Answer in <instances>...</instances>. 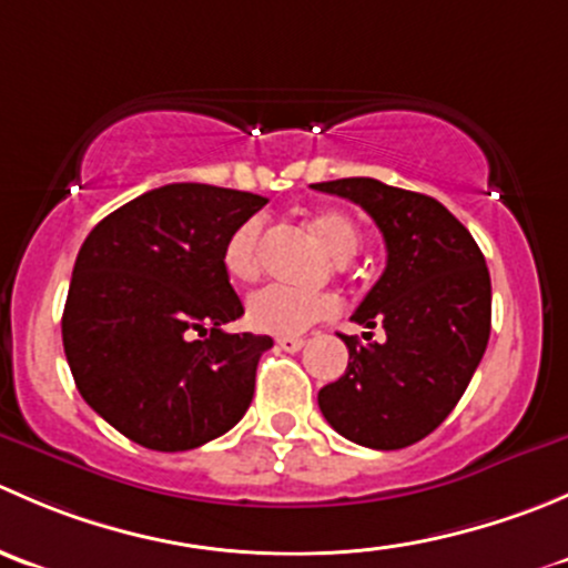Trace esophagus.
I'll list each match as a JSON object with an SVG mask.
<instances>
[{"mask_svg": "<svg viewBox=\"0 0 568 568\" xmlns=\"http://www.w3.org/2000/svg\"><path fill=\"white\" fill-rule=\"evenodd\" d=\"M277 346L283 348V352L294 354V352H300L302 346H305V337H294V335H288V337H277Z\"/></svg>", "mask_w": 568, "mask_h": 568, "instance_id": "obj_1", "label": "esophagus"}]
</instances>
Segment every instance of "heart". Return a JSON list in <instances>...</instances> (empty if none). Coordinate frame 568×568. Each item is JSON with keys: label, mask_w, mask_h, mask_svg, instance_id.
I'll return each instance as SVG.
<instances>
[{"label": "heart", "mask_w": 568, "mask_h": 568, "mask_svg": "<svg viewBox=\"0 0 568 568\" xmlns=\"http://www.w3.org/2000/svg\"><path fill=\"white\" fill-rule=\"evenodd\" d=\"M307 225H311L321 247L335 261H348L363 242L357 222L346 211L318 209L313 211ZM261 216H250L227 236L225 247H222V266H225L227 277L236 280V283H252L261 274ZM335 296L296 291L288 285H266V288L250 294L247 300V324L252 329L283 337L300 335L307 326H313L321 318L335 316Z\"/></svg>", "instance_id": "1"}]
</instances>
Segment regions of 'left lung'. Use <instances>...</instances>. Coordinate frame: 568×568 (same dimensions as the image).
I'll return each instance as SVG.
<instances>
[{"mask_svg":"<svg viewBox=\"0 0 568 568\" xmlns=\"http://www.w3.org/2000/svg\"><path fill=\"white\" fill-rule=\"evenodd\" d=\"M313 189L363 205L385 236L387 266L354 321L387 341L341 335L348 368L318 390L321 415L341 437L374 450L420 443L454 412L486 352L491 280L484 252L439 200L376 178Z\"/></svg>","mask_w":568,"mask_h":568,"instance_id":"1","label":"left lung"}]
</instances>
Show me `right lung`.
I'll list each match as a JSON object with an SVG mask.
<instances>
[{"label":"right lung","instance_id":"right-lung-1","mask_svg":"<svg viewBox=\"0 0 568 568\" xmlns=\"http://www.w3.org/2000/svg\"><path fill=\"white\" fill-rule=\"evenodd\" d=\"M263 205L266 197L239 189L168 183L84 239L62 346L82 398L131 443L192 450L247 412L272 337L222 329L244 313L222 247Z\"/></svg>","mask_w":568,"mask_h":568}]
</instances>
